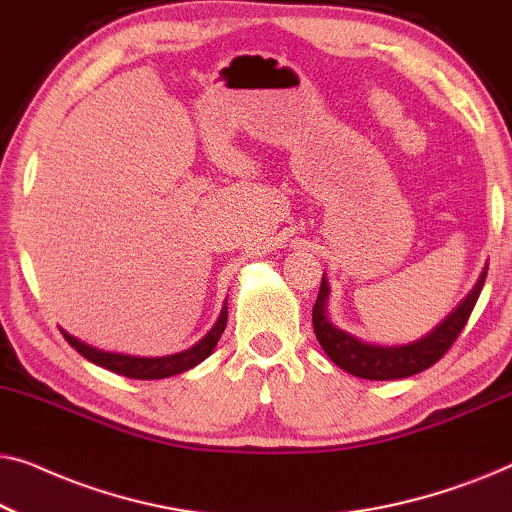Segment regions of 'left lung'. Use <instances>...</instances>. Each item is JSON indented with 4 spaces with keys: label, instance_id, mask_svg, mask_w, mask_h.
Returning <instances> with one entry per match:
<instances>
[{
    "label": "left lung",
    "instance_id": "1",
    "mask_svg": "<svg viewBox=\"0 0 512 512\" xmlns=\"http://www.w3.org/2000/svg\"><path fill=\"white\" fill-rule=\"evenodd\" d=\"M487 272L475 284V289L468 293V298L447 317L443 324L433 328L426 338L410 342V345L401 347H380L363 342L354 335H349L340 328H335L326 317V298H328V282L321 277L317 303L312 307V326L314 335H317L319 345L324 347L335 366H340L347 373L363 380H401V377H410L422 373V370L431 368L443 356L450 352L454 340L464 331L468 317H471L475 303H478L482 284H485Z\"/></svg>",
    "mask_w": 512,
    "mask_h": 512
}]
</instances>
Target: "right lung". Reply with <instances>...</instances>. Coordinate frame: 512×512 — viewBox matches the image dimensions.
I'll return each instance as SVG.
<instances>
[{
  "mask_svg": "<svg viewBox=\"0 0 512 512\" xmlns=\"http://www.w3.org/2000/svg\"><path fill=\"white\" fill-rule=\"evenodd\" d=\"M226 321H228V305H223L219 321H216L212 331H209L198 345H193L191 349H186V352H179L172 356H158V359H142V356L102 352V349H95L86 345V342L72 338V335L65 331H62V335H65V340L83 356V359L93 361L95 366L107 368L116 375L130 377V380H163V377L179 375L188 368L198 366L200 361H205L207 356L214 352L216 342H219L223 328H226Z\"/></svg>",
  "mask_w": 512,
  "mask_h": 512,
  "instance_id": "obj_1",
  "label": "right lung"
}]
</instances>
